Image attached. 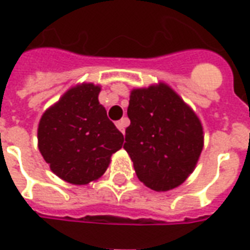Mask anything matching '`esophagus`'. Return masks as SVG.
Listing matches in <instances>:
<instances>
[{"instance_id":"esophagus-1","label":"esophagus","mask_w":250,"mask_h":250,"mask_svg":"<svg viewBox=\"0 0 250 250\" xmlns=\"http://www.w3.org/2000/svg\"><path fill=\"white\" fill-rule=\"evenodd\" d=\"M127 123H128V122H127V119H120L119 122H116V127H118V128H119V131L120 132H122V134H125V125H127Z\"/></svg>"}]
</instances>
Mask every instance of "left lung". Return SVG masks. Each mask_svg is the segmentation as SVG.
<instances>
[{
	"label": "left lung",
	"instance_id": "8db88e82",
	"mask_svg": "<svg viewBox=\"0 0 250 250\" xmlns=\"http://www.w3.org/2000/svg\"><path fill=\"white\" fill-rule=\"evenodd\" d=\"M123 148L141 182L155 191L178 188L197 166L204 128L193 108L166 83L134 88Z\"/></svg>",
	"mask_w": 250,
	"mask_h": 250
}]
</instances>
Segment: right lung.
<instances>
[{"mask_svg": "<svg viewBox=\"0 0 250 250\" xmlns=\"http://www.w3.org/2000/svg\"><path fill=\"white\" fill-rule=\"evenodd\" d=\"M100 85L80 83L45 109L37 128L41 155L55 173L72 185H88L109 166L122 148L123 134L99 103Z\"/></svg>", "mask_w": 250, "mask_h": 250, "instance_id": "obj_1", "label": "right lung"}]
</instances>
